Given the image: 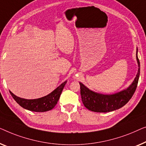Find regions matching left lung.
Instances as JSON below:
<instances>
[{"instance_id":"8db88e82","label":"left lung","mask_w":146,"mask_h":146,"mask_svg":"<svg viewBox=\"0 0 146 146\" xmlns=\"http://www.w3.org/2000/svg\"><path fill=\"white\" fill-rule=\"evenodd\" d=\"M137 48L136 60L138 65L137 73L134 81L126 89L114 94H104L91 91L79 82L82 102L87 109L96 112L113 111L124 106L130 100L136 89L140 72V63L137 57Z\"/></svg>"}]
</instances>
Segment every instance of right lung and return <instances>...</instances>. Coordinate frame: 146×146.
<instances>
[{
	"mask_svg": "<svg viewBox=\"0 0 146 146\" xmlns=\"http://www.w3.org/2000/svg\"><path fill=\"white\" fill-rule=\"evenodd\" d=\"M66 83L67 81H65L48 95L36 99H26L18 97L11 91H9L15 101L22 108L30 111L42 112L49 111L54 108Z\"/></svg>",
	"mask_w": 146,
	"mask_h": 146,
	"instance_id": "add662e5",
	"label": "right lung"
}]
</instances>
